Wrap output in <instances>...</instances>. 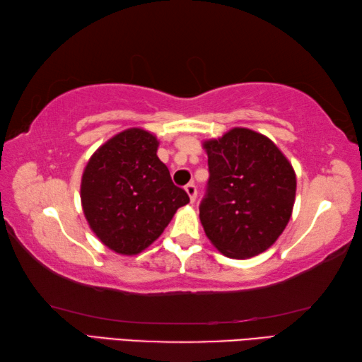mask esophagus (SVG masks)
Wrapping results in <instances>:
<instances>
[{"label":"esophagus","instance_id":"34e87169","mask_svg":"<svg viewBox=\"0 0 362 362\" xmlns=\"http://www.w3.org/2000/svg\"><path fill=\"white\" fill-rule=\"evenodd\" d=\"M185 192L188 193V196H189V201H192V203H194V199H196V193H198V189H196V185L194 183H188V185L185 187Z\"/></svg>","mask_w":362,"mask_h":362}]
</instances>
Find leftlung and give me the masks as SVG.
<instances>
[{
  "label": "left lung",
  "instance_id": "left-lung-1",
  "mask_svg": "<svg viewBox=\"0 0 362 362\" xmlns=\"http://www.w3.org/2000/svg\"><path fill=\"white\" fill-rule=\"evenodd\" d=\"M209 180L199 204L206 236L230 259L273 246L292 216L296 173L272 140L246 127L203 144Z\"/></svg>",
  "mask_w": 362,
  "mask_h": 362
}]
</instances>
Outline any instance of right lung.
Masks as SVG:
<instances>
[{
	"label": "right lung",
	"instance_id": "right-lung-1",
	"mask_svg": "<svg viewBox=\"0 0 362 362\" xmlns=\"http://www.w3.org/2000/svg\"><path fill=\"white\" fill-rule=\"evenodd\" d=\"M158 145L151 132L131 127L97 148L84 168V217L95 236L121 255L145 250L189 203L158 158Z\"/></svg>",
	"mask_w": 362,
	"mask_h": 362
}]
</instances>
